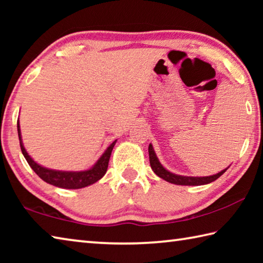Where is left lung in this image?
<instances>
[{"label":"left lung","mask_w":263,"mask_h":263,"mask_svg":"<svg viewBox=\"0 0 263 263\" xmlns=\"http://www.w3.org/2000/svg\"><path fill=\"white\" fill-rule=\"evenodd\" d=\"M148 154H149V163L152 171L157 174L159 177H161L164 181L169 182V183L177 184V185H203L211 183V182L216 181L218 177H220L224 173L228 171V167L226 169H222L221 172L217 173L215 175L210 176H183V175H177L174 173L169 172L168 169L164 168L161 162L159 161V159L155 154V151L153 148V145L149 144L148 146Z\"/></svg>","instance_id":"1"}]
</instances>
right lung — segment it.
I'll return each instance as SVG.
<instances>
[{
  "label": "right lung",
  "instance_id": "right-lung-1",
  "mask_svg": "<svg viewBox=\"0 0 263 263\" xmlns=\"http://www.w3.org/2000/svg\"><path fill=\"white\" fill-rule=\"evenodd\" d=\"M17 131H18V138H20V145L22 153H23L26 161L30 164V167L33 169V172L37 174L43 181L47 182L58 188L62 189H81L84 186L94 184L95 182L101 180L106 173L108 169L109 160L111 152L116 144L115 140L108 148L104 151V153L101 155V158L97 160L95 164L86 171H80V172H66V171H57V169H50L46 167H43L42 164H39L34 161V160L30 157L29 153L26 152V149L23 145V140H22L21 135V126L20 121L17 123Z\"/></svg>",
  "mask_w": 263,
  "mask_h": 263
}]
</instances>
